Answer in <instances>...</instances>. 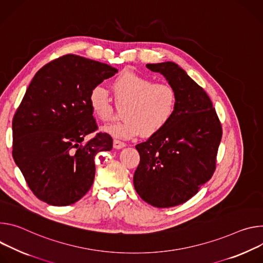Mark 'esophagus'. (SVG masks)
<instances>
[{"mask_svg": "<svg viewBox=\"0 0 263 263\" xmlns=\"http://www.w3.org/2000/svg\"><path fill=\"white\" fill-rule=\"evenodd\" d=\"M112 146H114V148H116V149H121V148H123V147L126 146V144H125L124 142H122V141H119V140H114Z\"/></svg>", "mask_w": 263, "mask_h": 263, "instance_id": "esophagus-1", "label": "esophagus"}]
</instances>
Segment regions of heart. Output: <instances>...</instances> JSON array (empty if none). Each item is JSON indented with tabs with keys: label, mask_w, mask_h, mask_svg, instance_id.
<instances>
[{
	"label": "heart",
	"mask_w": 263,
	"mask_h": 263,
	"mask_svg": "<svg viewBox=\"0 0 263 263\" xmlns=\"http://www.w3.org/2000/svg\"><path fill=\"white\" fill-rule=\"evenodd\" d=\"M116 102L125 105L124 120L108 124L102 130L112 137L132 139L142 133L152 137L163 130L172 120L178 105V94L166 82H155L148 76L124 71L111 82ZM89 103L94 115L101 121H108L115 107L107 90L95 85L90 92Z\"/></svg>",
	"instance_id": "b5f03b06"
}]
</instances>
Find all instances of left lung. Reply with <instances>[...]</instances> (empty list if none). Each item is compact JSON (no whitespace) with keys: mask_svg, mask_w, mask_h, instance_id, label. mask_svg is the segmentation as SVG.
Segmentation results:
<instances>
[{"mask_svg":"<svg viewBox=\"0 0 263 263\" xmlns=\"http://www.w3.org/2000/svg\"><path fill=\"white\" fill-rule=\"evenodd\" d=\"M146 67L176 89L178 105L163 130L136 146L140 164L134 186L149 205L169 208L187 201L212 178L222 129L209 96L181 67L172 62Z\"/></svg>","mask_w":263,"mask_h":263,"instance_id":"left-lung-1","label":"left lung"}]
</instances>
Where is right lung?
Listing matches in <instances>:
<instances>
[{"label":"right lung","instance_id":"obj_1","mask_svg":"<svg viewBox=\"0 0 263 263\" xmlns=\"http://www.w3.org/2000/svg\"><path fill=\"white\" fill-rule=\"evenodd\" d=\"M118 70L74 54L44 66L29 84L12 120V156L33 194L52 206L79 200L93 185L95 156L112 148L97 130L89 95Z\"/></svg>","mask_w":263,"mask_h":263}]
</instances>
